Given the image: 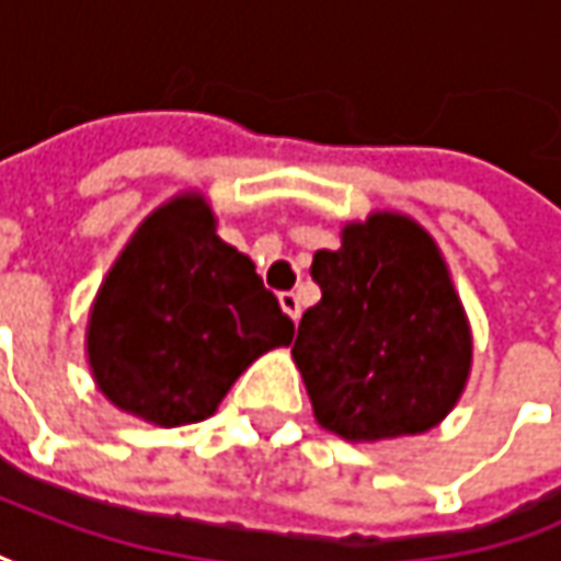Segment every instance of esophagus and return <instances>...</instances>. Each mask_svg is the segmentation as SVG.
I'll use <instances>...</instances> for the list:
<instances>
[{
	"instance_id": "obj_1",
	"label": "esophagus",
	"mask_w": 561,
	"mask_h": 561,
	"mask_svg": "<svg viewBox=\"0 0 561 561\" xmlns=\"http://www.w3.org/2000/svg\"><path fill=\"white\" fill-rule=\"evenodd\" d=\"M280 299V309L294 319V322H299V316H302V306H299V296L294 294V290H287V294L277 296Z\"/></svg>"
}]
</instances>
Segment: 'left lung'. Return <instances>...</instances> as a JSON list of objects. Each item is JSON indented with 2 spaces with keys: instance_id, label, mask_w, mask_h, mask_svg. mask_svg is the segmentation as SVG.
Masks as SVG:
<instances>
[{
  "instance_id": "8db88e82",
  "label": "left lung",
  "mask_w": 561,
  "mask_h": 561,
  "mask_svg": "<svg viewBox=\"0 0 561 561\" xmlns=\"http://www.w3.org/2000/svg\"><path fill=\"white\" fill-rule=\"evenodd\" d=\"M322 299L294 344L316 420L351 442L433 430L461 398L470 328L430 233L401 214L344 227L316 252Z\"/></svg>"
}]
</instances>
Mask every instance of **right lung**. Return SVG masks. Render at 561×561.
Masks as SVG:
<instances>
[{
	"mask_svg": "<svg viewBox=\"0 0 561 561\" xmlns=\"http://www.w3.org/2000/svg\"><path fill=\"white\" fill-rule=\"evenodd\" d=\"M294 341L255 265L214 233L202 198L154 210L106 274L88 324L98 388L157 426L210 416L239 373Z\"/></svg>",
	"mask_w": 561,
	"mask_h": 561,
	"instance_id": "right-lung-1",
	"label": "right lung"
}]
</instances>
